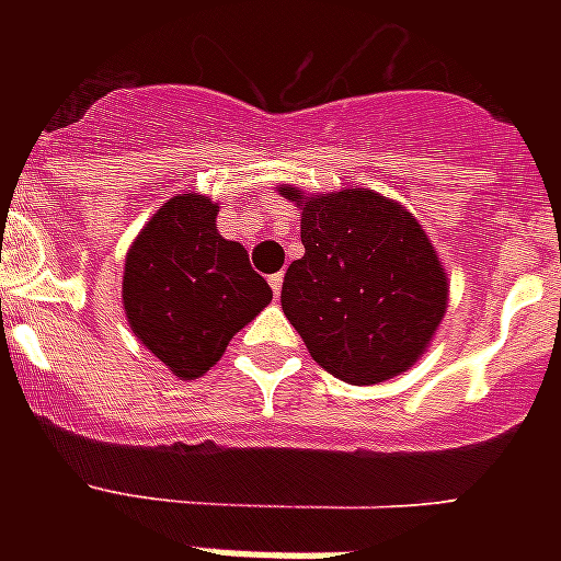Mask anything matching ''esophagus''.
<instances>
[{
  "label": "esophagus",
  "instance_id": "obj_1",
  "mask_svg": "<svg viewBox=\"0 0 561 561\" xmlns=\"http://www.w3.org/2000/svg\"><path fill=\"white\" fill-rule=\"evenodd\" d=\"M271 288H273V297L279 299V294H282V273H273V276H271Z\"/></svg>",
  "mask_w": 561,
  "mask_h": 561
}]
</instances>
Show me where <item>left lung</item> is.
Wrapping results in <instances>:
<instances>
[{
  "instance_id": "left-lung-1",
  "label": "left lung",
  "mask_w": 561,
  "mask_h": 561,
  "mask_svg": "<svg viewBox=\"0 0 561 561\" xmlns=\"http://www.w3.org/2000/svg\"><path fill=\"white\" fill-rule=\"evenodd\" d=\"M276 192L299 209L306 247L282 282V311L311 358L358 387L408 373L448 308V273L422 224L373 188Z\"/></svg>"
}]
</instances>
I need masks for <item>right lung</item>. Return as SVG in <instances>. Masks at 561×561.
Wrapping results in <instances>:
<instances>
[{"instance_id":"obj_1","label":"right lung","mask_w":561,"mask_h":561,"mask_svg":"<svg viewBox=\"0 0 561 561\" xmlns=\"http://www.w3.org/2000/svg\"><path fill=\"white\" fill-rule=\"evenodd\" d=\"M271 299L244 247L218 232V203L206 194L162 203L125 255L127 325L180 381L209 373Z\"/></svg>"}]
</instances>
